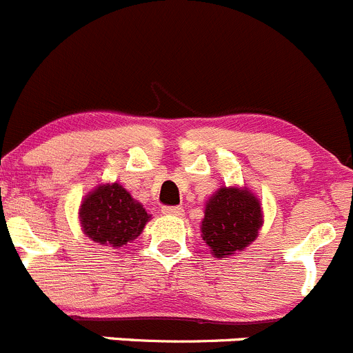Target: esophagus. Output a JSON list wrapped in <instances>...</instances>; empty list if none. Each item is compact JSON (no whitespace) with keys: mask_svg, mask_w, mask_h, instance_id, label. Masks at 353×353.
I'll use <instances>...</instances> for the list:
<instances>
[{"mask_svg":"<svg viewBox=\"0 0 353 353\" xmlns=\"http://www.w3.org/2000/svg\"><path fill=\"white\" fill-rule=\"evenodd\" d=\"M161 212L167 214V216H183L184 209L179 205H174V207H161Z\"/></svg>","mask_w":353,"mask_h":353,"instance_id":"1","label":"esophagus"}]
</instances>
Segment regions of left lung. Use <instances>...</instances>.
<instances>
[{
	"mask_svg": "<svg viewBox=\"0 0 353 353\" xmlns=\"http://www.w3.org/2000/svg\"><path fill=\"white\" fill-rule=\"evenodd\" d=\"M263 207L247 186H221L205 202L200 225L203 242L214 258L242 252L259 235Z\"/></svg>",
	"mask_w": 353,
	"mask_h": 353,
	"instance_id": "1",
	"label": "left lung"
}]
</instances>
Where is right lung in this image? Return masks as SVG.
<instances>
[{
  "label": "right lung",
  "instance_id": "obj_1",
  "mask_svg": "<svg viewBox=\"0 0 353 353\" xmlns=\"http://www.w3.org/2000/svg\"><path fill=\"white\" fill-rule=\"evenodd\" d=\"M81 232L99 245L120 249L134 242L150 221V214L118 181L97 184L81 200Z\"/></svg>",
  "mask_w": 353,
  "mask_h": 353
}]
</instances>
